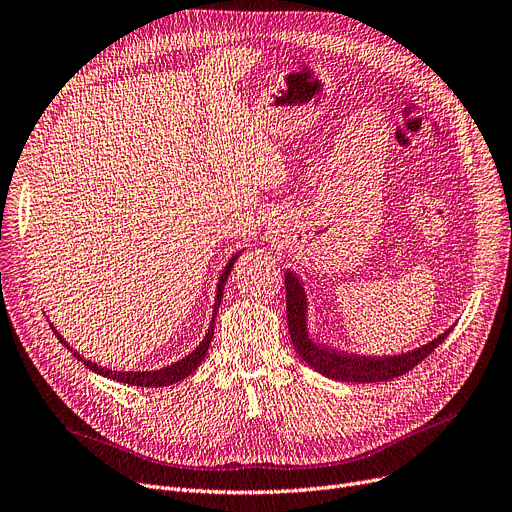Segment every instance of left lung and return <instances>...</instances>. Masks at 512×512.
<instances>
[{"mask_svg":"<svg viewBox=\"0 0 512 512\" xmlns=\"http://www.w3.org/2000/svg\"><path fill=\"white\" fill-rule=\"evenodd\" d=\"M286 284V320L288 332H291V341L295 351L301 355L316 372L328 376V379L345 381V383H379V381H393L397 376L410 372L416 364L427 358L439 343L450 335V330L443 332L437 339L427 343L425 347H418L414 351L402 355H387V358H366V355H353L337 349H328L311 341L307 335V299L299 278L288 270L284 274Z\"/></svg>","mask_w":512,"mask_h":512,"instance_id":"left-lung-1","label":"left lung"}]
</instances>
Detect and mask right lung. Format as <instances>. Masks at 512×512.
I'll use <instances>...</instances> for the list:
<instances>
[{"label": "right lung", "instance_id": "right-lung-1", "mask_svg": "<svg viewBox=\"0 0 512 512\" xmlns=\"http://www.w3.org/2000/svg\"><path fill=\"white\" fill-rule=\"evenodd\" d=\"M236 257H238V255H236ZM236 257H232V259H230V263L226 265L224 274H221V278H219V282H217L215 314H217V309H219L221 295H224V286H226L228 274H230V270H232V265H234ZM213 318H215V316H213ZM213 322H215V320H213ZM213 322H211V328H209V332L205 335L203 343L198 345L192 353H188L184 360L175 362V364H171V366H167V368H161V370H152V372H150V370H146V372H115V370L102 368V366L94 364L92 360H83L81 355H79L77 351H73V347L60 337V332H58L54 326H52V330H54V335L58 337V341H60L66 349H71L75 358H77V360H81V362L85 364V368H90V370H94V372H98V374L106 376V379H113V381H117V383H125V385H133V387H167V385H173V383H177V381L186 379L188 374H192L198 366H201V362L205 360V355H207V351H209L211 339H213Z\"/></svg>", "mask_w": 512, "mask_h": 512}]
</instances>
